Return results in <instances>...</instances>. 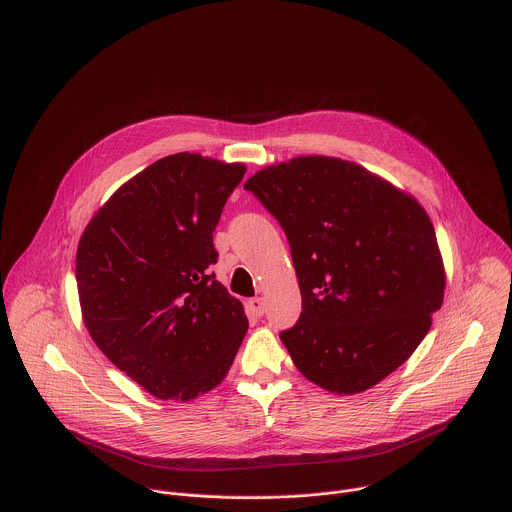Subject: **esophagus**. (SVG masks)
Instances as JSON below:
<instances>
[{"instance_id":"34e87169","label":"esophagus","mask_w":512,"mask_h":512,"mask_svg":"<svg viewBox=\"0 0 512 512\" xmlns=\"http://www.w3.org/2000/svg\"><path fill=\"white\" fill-rule=\"evenodd\" d=\"M246 310L252 314V316H262L264 310H266V304L262 298H250L246 302Z\"/></svg>"}]
</instances>
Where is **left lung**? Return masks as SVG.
I'll list each match as a JSON object with an SVG mask.
<instances>
[{
	"label": "left lung",
	"mask_w": 512,
	"mask_h": 512,
	"mask_svg": "<svg viewBox=\"0 0 512 512\" xmlns=\"http://www.w3.org/2000/svg\"><path fill=\"white\" fill-rule=\"evenodd\" d=\"M244 190L290 244L302 312L280 338L296 368L334 394H358L404 364L446 282L424 208L362 166L326 156L264 168Z\"/></svg>",
	"instance_id": "left-lung-1"
}]
</instances>
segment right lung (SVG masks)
I'll use <instances>...</instances> for the list:
<instances>
[{
	"label": "right lung",
	"instance_id": "right-lung-1",
	"mask_svg": "<svg viewBox=\"0 0 512 512\" xmlns=\"http://www.w3.org/2000/svg\"><path fill=\"white\" fill-rule=\"evenodd\" d=\"M242 164L166 156L126 182L86 226L76 280L98 348L150 394L192 400L228 374L248 330L222 286L214 230Z\"/></svg>",
	"mask_w": 512,
	"mask_h": 512
}]
</instances>
